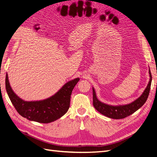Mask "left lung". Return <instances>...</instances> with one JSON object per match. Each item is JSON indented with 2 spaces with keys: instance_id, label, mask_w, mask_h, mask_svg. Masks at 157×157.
I'll use <instances>...</instances> for the list:
<instances>
[{
  "instance_id": "1",
  "label": "left lung",
  "mask_w": 157,
  "mask_h": 157,
  "mask_svg": "<svg viewBox=\"0 0 157 157\" xmlns=\"http://www.w3.org/2000/svg\"><path fill=\"white\" fill-rule=\"evenodd\" d=\"M149 74L150 77L149 81L144 92L134 101L128 104H124V105H113L101 102L98 99L95 89L92 87L93 105L95 109L104 116L113 118V119H121V118L130 116L143 106L144 104L146 102L147 98H148L152 81V76L149 67Z\"/></svg>"
}]
</instances>
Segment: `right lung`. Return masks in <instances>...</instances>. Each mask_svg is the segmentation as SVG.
<instances>
[{
  "instance_id": "add662e5",
  "label": "right lung",
  "mask_w": 157,
  "mask_h": 157,
  "mask_svg": "<svg viewBox=\"0 0 157 157\" xmlns=\"http://www.w3.org/2000/svg\"><path fill=\"white\" fill-rule=\"evenodd\" d=\"M79 78L65 83L53 96L39 101H25L13 91L6 75V90L12 103L18 113L31 121L50 123L59 119L67 112L71 95Z\"/></svg>"
}]
</instances>
